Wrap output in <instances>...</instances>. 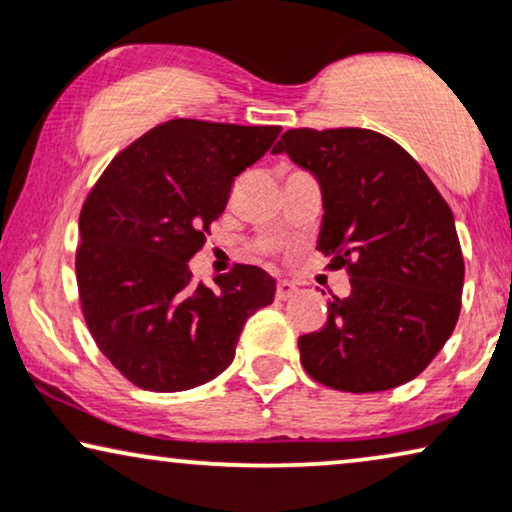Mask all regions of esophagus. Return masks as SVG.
Returning <instances> with one entry per match:
<instances>
[{"mask_svg": "<svg viewBox=\"0 0 512 512\" xmlns=\"http://www.w3.org/2000/svg\"><path fill=\"white\" fill-rule=\"evenodd\" d=\"M297 292V288H295V283H290V281H278V285H276V297L278 299H288V297H292Z\"/></svg>", "mask_w": 512, "mask_h": 512, "instance_id": "esophagus-1", "label": "esophagus"}]
</instances>
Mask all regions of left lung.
I'll list each match as a JSON object with an SVG mask.
<instances>
[{
	"label": "left lung",
	"mask_w": 512,
	"mask_h": 512,
	"mask_svg": "<svg viewBox=\"0 0 512 512\" xmlns=\"http://www.w3.org/2000/svg\"><path fill=\"white\" fill-rule=\"evenodd\" d=\"M278 152L318 177V252L351 278V295L327 302L325 325L299 337L302 367L349 393L414 379L461 311L466 267L447 201L398 142L367 128H290Z\"/></svg>",
	"instance_id": "8db88e82"
}]
</instances>
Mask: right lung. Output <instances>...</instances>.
I'll return each instance as SVG.
<instances>
[{"label": "right lung", "mask_w": 512, "mask_h": 512, "mask_svg": "<svg viewBox=\"0 0 512 512\" xmlns=\"http://www.w3.org/2000/svg\"><path fill=\"white\" fill-rule=\"evenodd\" d=\"M281 126L173 119L109 161L79 215L77 288L86 327L145 391L206 384L234 360L252 313L274 302L267 271L236 264L210 288L189 260L227 208L236 175Z\"/></svg>", "instance_id": "right-lung-1"}]
</instances>
